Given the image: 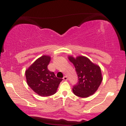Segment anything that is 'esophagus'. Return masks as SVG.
Masks as SVG:
<instances>
[{
    "label": "esophagus",
    "mask_w": 126,
    "mask_h": 126,
    "mask_svg": "<svg viewBox=\"0 0 126 126\" xmlns=\"http://www.w3.org/2000/svg\"><path fill=\"white\" fill-rule=\"evenodd\" d=\"M67 79H68L67 76H64V77H63V80H67Z\"/></svg>",
    "instance_id": "1"
}]
</instances>
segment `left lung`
<instances>
[{
  "label": "left lung",
  "instance_id": "obj_1",
  "mask_svg": "<svg viewBox=\"0 0 126 126\" xmlns=\"http://www.w3.org/2000/svg\"><path fill=\"white\" fill-rule=\"evenodd\" d=\"M69 59L74 65L78 78V81L72 89L74 94L82 98L93 95L102 80L100 67L84 56L76 59L69 56Z\"/></svg>",
  "mask_w": 126,
  "mask_h": 126
}]
</instances>
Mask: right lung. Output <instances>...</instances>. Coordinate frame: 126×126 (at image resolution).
Returning a JSON list of instances; mask_svg holds the SVG:
<instances>
[{
	"mask_svg": "<svg viewBox=\"0 0 126 126\" xmlns=\"http://www.w3.org/2000/svg\"><path fill=\"white\" fill-rule=\"evenodd\" d=\"M50 57L43 56L26 70L25 76L28 86L42 96L54 94L63 79L57 78L53 72L48 69Z\"/></svg>",
	"mask_w": 126,
	"mask_h": 126,
	"instance_id": "obj_1",
	"label": "right lung"
}]
</instances>
